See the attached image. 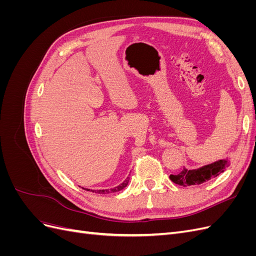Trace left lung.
Masks as SVG:
<instances>
[{
	"label": "left lung",
	"instance_id": "8db88e82",
	"mask_svg": "<svg viewBox=\"0 0 256 256\" xmlns=\"http://www.w3.org/2000/svg\"><path fill=\"white\" fill-rule=\"evenodd\" d=\"M228 166L230 162L228 160H220L198 170H186L184 168L182 172L176 175H170V178L173 182L182 186V187L200 184L219 176L226 171Z\"/></svg>",
	"mask_w": 256,
	"mask_h": 256
}]
</instances>
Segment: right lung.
<instances>
[{"instance_id":"1","label":"right lung","mask_w":256,"mask_h":256,"mask_svg":"<svg viewBox=\"0 0 256 256\" xmlns=\"http://www.w3.org/2000/svg\"><path fill=\"white\" fill-rule=\"evenodd\" d=\"M129 180H130V177H127L126 180L122 184H120V186H118V187H115V188H113V189H111V190H97V193H102V194H106V193H109V192H118V191H120V190H122V189L125 188L126 186L128 184ZM88 191H90V190H88Z\"/></svg>"}]
</instances>
